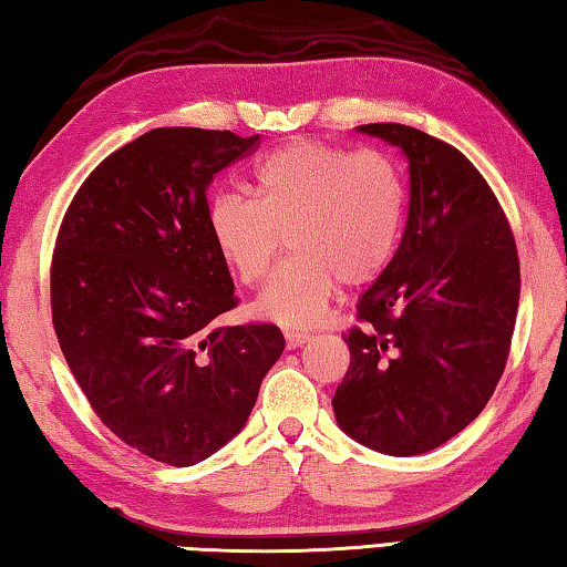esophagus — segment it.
Returning a JSON list of instances; mask_svg holds the SVG:
<instances>
[{
	"mask_svg": "<svg viewBox=\"0 0 567 567\" xmlns=\"http://www.w3.org/2000/svg\"><path fill=\"white\" fill-rule=\"evenodd\" d=\"M308 340H311V336L301 333V330H286V348H288V350L301 348V346L308 343Z\"/></svg>",
	"mask_w": 567,
	"mask_h": 567,
	"instance_id": "obj_1",
	"label": "esophagus"
}]
</instances>
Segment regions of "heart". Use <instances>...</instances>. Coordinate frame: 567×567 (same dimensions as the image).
<instances>
[{
  "instance_id": "b5f03b06",
  "label": "heart",
  "mask_w": 567,
  "mask_h": 567,
  "mask_svg": "<svg viewBox=\"0 0 567 567\" xmlns=\"http://www.w3.org/2000/svg\"><path fill=\"white\" fill-rule=\"evenodd\" d=\"M251 192L254 199L217 195L207 227L221 261L247 286L266 279L288 239L293 256L254 303L276 323H318L340 281H375L400 247L408 192L400 165L382 151L296 141L254 167Z\"/></svg>"
}]
</instances>
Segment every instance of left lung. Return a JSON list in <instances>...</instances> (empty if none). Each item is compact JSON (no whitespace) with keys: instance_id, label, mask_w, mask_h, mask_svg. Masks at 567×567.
Masks as SVG:
<instances>
[{"instance_id":"obj_1","label":"left lung","mask_w":567,"mask_h":567,"mask_svg":"<svg viewBox=\"0 0 567 567\" xmlns=\"http://www.w3.org/2000/svg\"><path fill=\"white\" fill-rule=\"evenodd\" d=\"M410 163L402 241L360 296L338 426L380 454L432 452L474 422L504 375L520 269L514 231L482 173L400 123L358 125Z\"/></svg>"}]
</instances>
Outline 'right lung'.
<instances>
[{"label":"right lung","mask_w":567,"mask_h":567,"mask_svg":"<svg viewBox=\"0 0 567 567\" xmlns=\"http://www.w3.org/2000/svg\"><path fill=\"white\" fill-rule=\"evenodd\" d=\"M256 143L155 127L85 177L53 249V330L73 378L117 440L169 466L244 430L286 346L271 323L215 326L237 298L207 187Z\"/></svg>","instance_id":"obj_1"}]
</instances>
